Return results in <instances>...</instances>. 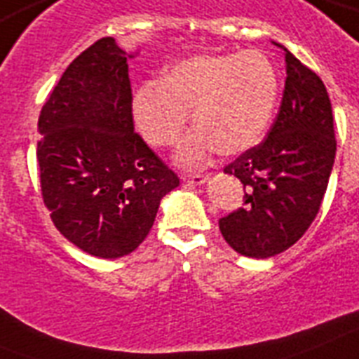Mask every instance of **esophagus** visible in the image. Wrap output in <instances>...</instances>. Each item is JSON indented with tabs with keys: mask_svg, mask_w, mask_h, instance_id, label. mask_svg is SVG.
Returning <instances> with one entry per match:
<instances>
[{
	"mask_svg": "<svg viewBox=\"0 0 359 359\" xmlns=\"http://www.w3.org/2000/svg\"><path fill=\"white\" fill-rule=\"evenodd\" d=\"M180 179L188 182V184L194 186H201L205 184L206 180H208V175H201V173H182L180 175Z\"/></svg>",
	"mask_w": 359,
	"mask_h": 359,
	"instance_id": "34e87169",
	"label": "esophagus"
}]
</instances>
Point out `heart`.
Here are the masks:
<instances>
[{
    "instance_id": "1",
    "label": "heart",
    "mask_w": 359,
    "mask_h": 359,
    "mask_svg": "<svg viewBox=\"0 0 359 359\" xmlns=\"http://www.w3.org/2000/svg\"><path fill=\"white\" fill-rule=\"evenodd\" d=\"M278 84L273 62L256 49L186 58L162 83H145L134 92V123L145 142L165 147L184 129L191 110L197 129L180 142V164L197 165L214 151L234 156L262 140Z\"/></svg>"
}]
</instances>
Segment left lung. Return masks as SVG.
I'll return each instance as SVG.
<instances>
[{"instance_id":"obj_1","label":"left lung","mask_w":359,"mask_h":359,"mask_svg":"<svg viewBox=\"0 0 359 359\" xmlns=\"http://www.w3.org/2000/svg\"><path fill=\"white\" fill-rule=\"evenodd\" d=\"M278 114L260 144L225 168L240 179L245 206L219 219L236 252L271 258L301 240L321 208L336 158L334 116L325 83L285 49Z\"/></svg>"}]
</instances>
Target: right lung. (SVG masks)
Segmentation results:
<instances>
[{
	"instance_id": "add662e5",
	"label": "right lung",
	"mask_w": 359,
	"mask_h": 359,
	"mask_svg": "<svg viewBox=\"0 0 359 359\" xmlns=\"http://www.w3.org/2000/svg\"><path fill=\"white\" fill-rule=\"evenodd\" d=\"M127 55L99 38L69 64L38 118L46 208L60 234L97 258L130 255L179 177L134 133Z\"/></svg>"
}]
</instances>
